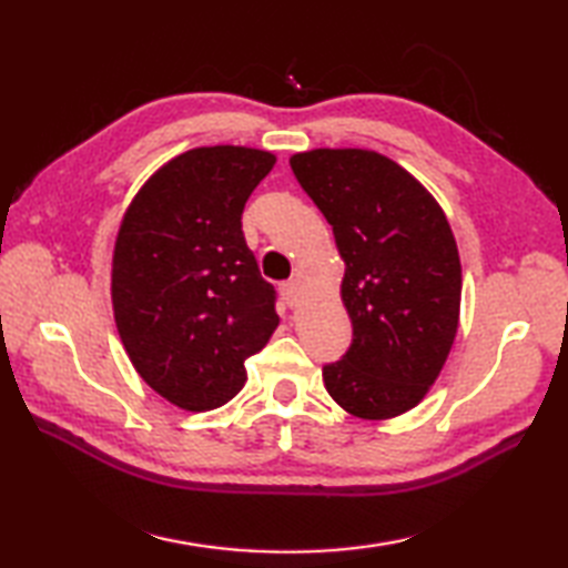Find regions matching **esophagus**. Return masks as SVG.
Listing matches in <instances>:
<instances>
[{
    "instance_id": "obj_1",
    "label": "esophagus",
    "mask_w": 568,
    "mask_h": 568,
    "mask_svg": "<svg viewBox=\"0 0 568 568\" xmlns=\"http://www.w3.org/2000/svg\"><path fill=\"white\" fill-rule=\"evenodd\" d=\"M281 293L285 297V303L291 307H297V300H300V281H287L281 285Z\"/></svg>"
}]
</instances>
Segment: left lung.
<instances>
[{"instance_id":"left-lung-1","label":"left lung","mask_w":568,"mask_h":568,"mask_svg":"<svg viewBox=\"0 0 568 568\" xmlns=\"http://www.w3.org/2000/svg\"><path fill=\"white\" fill-rule=\"evenodd\" d=\"M291 168L346 263L342 300L354 339L322 368L327 393L361 419L403 415L437 381L458 329L452 226L425 185L376 151L315 149L295 153Z\"/></svg>"}]
</instances>
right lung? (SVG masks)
Segmentation results:
<instances>
[{
	"mask_svg": "<svg viewBox=\"0 0 568 568\" xmlns=\"http://www.w3.org/2000/svg\"><path fill=\"white\" fill-rule=\"evenodd\" d=\"M275 155L202 146L159 168L131 200L112 258L114 322L139 376L190 413L244 388V361L277 327L275 291L241 232Z\"/></svg>",
	"mask_w": 568,
	"mask_h": 568,
	"instance_id": "add662e5",
	"label": "right lung"
}]
</instances>
